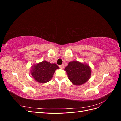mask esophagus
<instances>
[{"mask_svg":"<svg viewBox=\"0 0 121 121\" xmlns=\"http://www.w3.org/2000/svg\"><path fill=\"white\" fill-rule=\"evenodd\" d=\"M59 67H60V68H61V69H64V65L63 64H62V65H60Z\"/></svg>","mask_w":121,"mask_h":121,"instance_id":"34e87169","label":"esophagus"}]
</instances>
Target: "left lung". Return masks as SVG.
I'll return each instance as SVG.
<instances>
[{
	"label": "left lung",
	"instance_id": "obj_1",
	"mask_svg": "<svg viewBox=\"0 0 121 121\" xmlns=\"http://www.w3.org/2000/svg\"><path fill=\"white\" fill-rule=\"evenodd\" d=\"M65 70L69 79L76 85H80L86 83L91 76V69L89 65L77 61L69 62Z\"/></svg>",
	"mask_w": 121,
	"mask_h": 121
}]
</instances>
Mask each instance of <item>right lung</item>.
<instances>
[{"label": "right lung", "mask_w": 121, "mask_h": 121, "mask_svg": "<svg viewBox=\"0 0 121 121\" xmlns=\"http://www.w3.org/2000/svg\"><path fill=\"white\" fill-rule=\"evenodd\" d=\"M59 68L56 64L43 61L33 65L31 68V75L36 81L44 83L49 82L52 78L55 71Z\"/></svg>", "instance_id": "1"}]
</instances>
